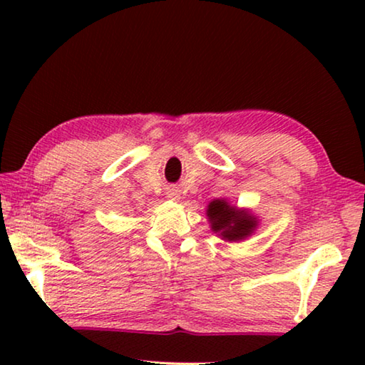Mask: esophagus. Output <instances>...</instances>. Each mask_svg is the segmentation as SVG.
<instances>
[{"instance_id":"1","label":"esophagus","mask_w":365,"mask_h":365,"mask_svg":"<svg viewBox=\"0 0 365 365\" xmlns=\"http://www.w3.org/2000/svg\"><path fill=\"white\" fill-rule=\"evenodd\" d=\"M168 196L170 197V200H178V196H180V193H178L177 190H170L169 193H168Z\"/></svg>"}]
</instances>
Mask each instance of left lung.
<instances>
[{
	"instance_id": "1",
	"label": "left lung",
	"mask_w": 365,
	"mask_h": 365,
	"mask_svg": "<svg viewBox=\"0 0 365 365\" xmlns=\"http://www.w3.org/2000/svg\"><path fill=\"white\" fill-rule=\"evenodd\" d=\"M207 219L214 233L227 242H240L256 230L257 220L248 211H238L227 200H214L207 206Z\"/></svg>"
}]
</instances>
